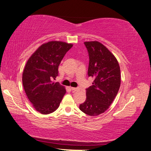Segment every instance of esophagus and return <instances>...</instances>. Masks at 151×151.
<instances>
[{
	"instance_id": "1",
	"label": "esophagus",
	"mask_w": 151,
	"mask_h": 151,
	"mask_svg": "<svg viewBox=\"0 0 151 151\" xmlns=\"http://www.w3.org/2000/svg\"><path fill=\"white\" fill-rule=\"evenodd\" d=\"M70 88H71L73 92H77L79 90V88H78V87H77V88H76V87H70Z\"/></svg>"
}]
</instances>
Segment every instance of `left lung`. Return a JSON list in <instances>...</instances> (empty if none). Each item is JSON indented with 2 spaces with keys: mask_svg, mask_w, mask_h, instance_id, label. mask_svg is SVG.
Here are the masks:
<instances>
[{
  "mask_svg": "<svg viewBox=\"0 0 151 151\" xmlns=\"http://www.w3.org/2000/svg\"><path fill=\"white\" fill-rule=\"evenodd\" d=\"M84 44L89 55L88 75L93 81L86 89V99L79 109L87 115L96 116L109 108L119 91L120 67L113 53L101 42L88 41Z\"/></svg>",
  "mask_w": 151,
  "mask_h": 151,
  "instance_id": "8db88e82",
  "label": "left lung"
}]
</instances>
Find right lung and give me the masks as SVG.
<instances>
[{"label": "right lung", "mask_w": 151, "mask_h": 151, "mask_svg": "<svg viewBox=\"0 0 151 151\" xmlns=\"http://www.w3.org/2000/svg\"><path fill=\"white\" fill-rule=\"evenodd\" d=\"M73 45L62 41L44 43L28 59L22 73V85L37 111L48 114L58 109L66 93L64 86L53 82L58 67Z\"/></svg>", "instance_id": "obj_1"}]
</instances>
